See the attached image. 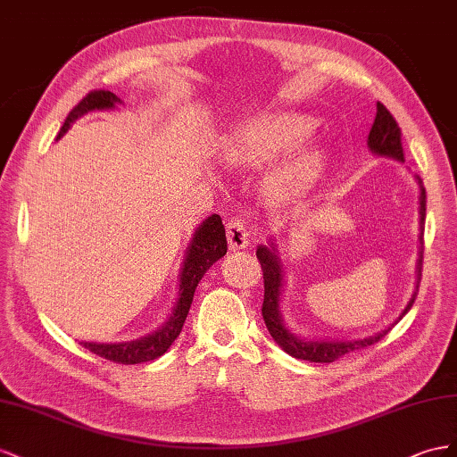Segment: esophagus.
I'll list each match as a JSON object with an SVG mask.
<instances>
[{
  "mask_svg": "<svg viewBox=\"0 0 457 457\" xmlns=\"http://www.w3.org/2000/svg\"><path fill=\"white\" fill-rule=\"evenodd\" d=\"M228 243L231 251H243L251 243L249 224L241 218H233L228 221Z\"/></svg>",
  "mask_w": 457,
  "mask_h": 457,
  "instance_id": "obj_1",
  "label": "esophagus"
}]
</instances>
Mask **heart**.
Listing matches in <instances>:
<instances>
[{
	"label": "heart",
	"mask_w": 457,
	"mask_h": 457,
	"mask_svg": "<svg viewBox=\"0 0 457 457\" xmlns=\"http://www.w3.org/2000/svg\"><path fill=\"white\" fill-rule=\"evenodd\" d=\"M316 126L314 116L298 111L256 116L233 129L226 161L233 168L266 166L308 139ZM323 164L325 151L316 143H306L287 156L273 172L271 187L285 197H298L316 184Z\"/></svg>",
	"instance_id": "1"
}]
</instances>
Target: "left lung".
Here are the masks:
<instances>
[{"label": "left lung", "instance_id": "1", "mask_svg": "<svg viewBox=\"0 0 457 457\" xmlns=\"http://www.w3.org/2000/svg\"><path fill=\"white\" fill-rule=\"evenodd\" d=\"M368 147L373 154L385 156V159H393L403 164V151H402V141H400V128L393 114L386 111L383 103H377V114L375 122L370 129L368 136ZM417 186H420V251H417V262H415V287L410 296L408 304L398 314V318L385 328L383 331L375 333L366 338H354V341H337V338H303L295 335L289 325L285 323V318L281 314V296L285 291V266L281 254L278 251V241L276 237H270L268 245H258L256 246V258L260 260V266L264 271V303H262V316L264 323L271 335L273 341H276L287 354L296 358V360H306V361H318V363H331L337 358H341L352 350H358L363 346H370L381 338L395 328V323L402 320V316L408 314V310L413 306V301L420 291V281H421V266H423V231H425V187L420 176H415Z\"/></svg>", "mask_w": 457, "mask_h": 457}]
</instances>
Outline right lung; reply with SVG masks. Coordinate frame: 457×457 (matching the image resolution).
Here are the masks:
<instances>
[{
  "instance_id": "obj_1",
  "label": "right lung",
  "mask_w": 457,
  "mask_h": 457,
  "mask_svg": "<svg viewBox=\"0 0 457 457\" xmlns=\"http://www.w3.org/2000/svg\"><path fill=\"white\" fill-rule=\"evenodd\" d=\"M116 105H122L120 97H116L111 91H91L78 105L69 112L67 120H64L57 139H61L69 132V128L82 119L87 112L96 111H109L116 109ZM228 253V241H226V229L221 224V218L218 214L208 216L203 224L195 229L193 237L186 249L184 262H181L179 279H178V298L172 308V314L149 335H143L134 341L124 343H86L82 341L89 352L94 354L116 361V363H143L151 361L162 356L164 352L170 348L176 341L181 328H184L186 318L189 314V308L193 303V295L201 278L206 273L216 260H220Z\"/></svg>"
}]
</instances>
